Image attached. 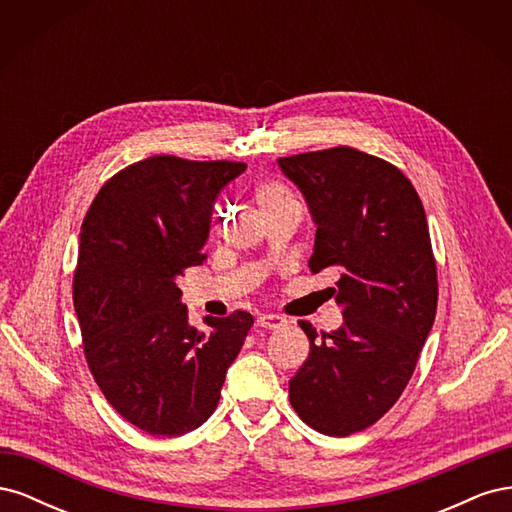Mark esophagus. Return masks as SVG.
I'll use <instances>...</instances> for the list:
<instances>
[{
  "label": "esophagus",
  "mask_w": 512,
  "mask_h": 512,
  "mask_svg": "<svg viewBox=\"0 0 512 512\" xmlns=\"http://www.w3.org/2000/svg\"><path fill=\"white\" fill-rule=\"evenodd\" d=\"M256 324H258V327H262V329L275 331V329L286 327V320H284L282 316H277V314H260L258 320H256Z\"/></svg>",
  "instance_id": "1"
}]
</instances>
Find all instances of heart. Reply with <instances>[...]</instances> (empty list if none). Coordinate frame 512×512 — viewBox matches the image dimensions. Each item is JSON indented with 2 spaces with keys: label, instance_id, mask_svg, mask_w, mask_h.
<instances>
[{
  "label": "heart",
  "instance_id": "heart-1",
  "mask_svg": "<svg viewBox=\"0 0 512 512\" xmlns=\"http://www.w3.org/2000/svg\"><path fill=\"white\" fill-rule=\"evenodd\" d=\"M290 198V192L286 188H282L280 183H262L258 188V200L262 209L273 205V203H280V200Z\"/></svg>",
  "mask_w": 512,
  "mask_h": 512
}]
</instances>
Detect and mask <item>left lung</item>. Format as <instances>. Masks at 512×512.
<instances>
[{
  "label": "left lung",
  "instance_id": "1",
  "mask_svg": "<svg viewBox=\"0 0 512 512\" xmlns=\"http://www.w3.org/2000/svg\"><path fill=\"white\" fill-rule=\"evenodd\" d=\"M316 224L314 273L333 269L344 324L309 339L290 404L327 436L374 425L404 393L436 320L438 280L421 198L399 168L352 147L280 158Z\"/></svg>",
  "mask_w": 512,
  "mask_h": 512
}]
</instances>
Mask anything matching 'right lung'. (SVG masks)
<instances>
[{"mask_svg": "<svg viewBox=\"0 0 512 512\" xmlns=\"http://www.w3.org/2000/svg\"><path fill=\"white\" fill-rule=\"evenodd\" d=\"M245 168L153 156L108 179L85 215L74 309L87 363L108 404L151 436L207 421L254 324L235 312L196 331L177 286L203 265L215 200Z\"/></svg>", "mask_w": 512, "mask_h": 512, "instance_id": "add662e5", "label": "right lung"}]
</instances>
